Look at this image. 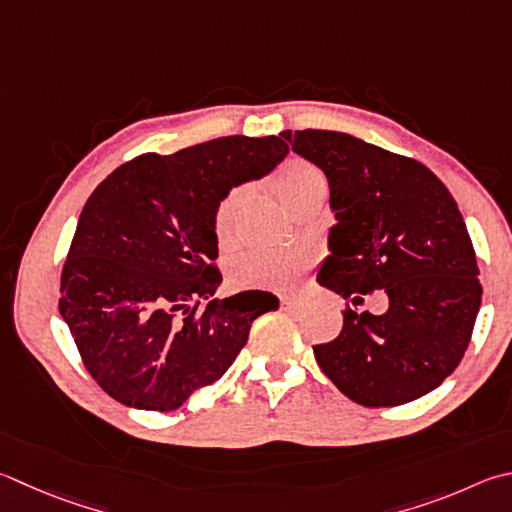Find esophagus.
Returning a JSON list of instances; mask_svg holds the SVG:
<instances>
[{
    "mask_svg": "<svg viewBox=\"0 0 512 512\" xmlns=\"http://www.w3.org/2000/svg\"><path fill=\"white\" fill-rule=\"evenodd\" d=\"M282 309H286V311H297V309H300V302L291 300V297H284V300H282Z\"/></svg>",
    "mask_w": 512,
    "mask_h": 512,
    "instance_id": "34e87169",
    "label": "esophagus"
}]
</instances>
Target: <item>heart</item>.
Instances as JSON below:
<instances>
[{"label": "heart", "mask_w": 512, "mask_h": 512, "mask_svg": "<svg viewBox=\"0 0 512 512\" xmlns=\"http://www.w3.org/2000/svg\"><path fill=\"white\" fill-rule=\"evenodd\" d=\"M327 188L329 185L322 170L302 159L288 163L275 179V190L288 210L295 208L304 199L320 197V194L327 197ZM244 199V188H232L217 206L215 237L221 248H230L235 244L237 217L241 208H244ZM309 264L311 257L309 253H302V250H282V253H275V250H257V253H250L235 262L230 271V280L239 288L293 286Z\"/></svg>", "instance_id": "obj_1"}]
</instances>
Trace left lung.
I'll return each instance as SVG.
<instances>
[{
    "mask_svg": "<svg viewBox=\"0 0 512 512\" xmlns=\"http://www.w3.org/2000/svg\"><path fill=\"white\" fill-rule=\"evenodd\" d=\"M329 181V255L318 284L356 306L383 288L385 313L345 311L336 340L315 345L320 369L365 407L416 401L468 349L481 306L475 248L448 188L414 159L327 129L282 132Z\"/></svg>",
    "mask_w": 512,
    "mask_h": 512,
    "instance_id": "8db88e82",
    "label": "left lung"
}]
</instances>
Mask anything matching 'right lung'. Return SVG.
<instances>
[{"label": "right lung", "mask_w": 512, "mask_h": 512, "mask_svg": "<svg viewBox=\"0 0 512 512\" xmlns=\"http://www.w3.org/2000/svg\"><path fill=\"white\" fill-rule=\"evenodd\" d=\"M286 154L280 136L215 138L136 156L91 194L62 268L60 313L89 374L118 403L176 410L226 374L255 318L280 309L266 291L215 297V212Z\"/></svg>", "instance_id": "right-lung-1"}]
</instances>
